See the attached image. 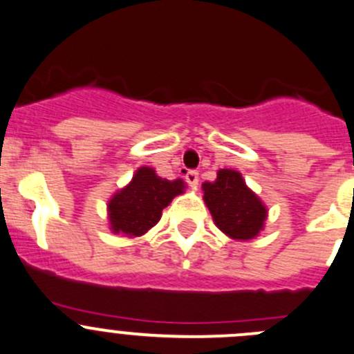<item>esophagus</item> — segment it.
I'll use <instances>...</instances> for the list:
<instances>
[{
  "label": "esophagus",
  "instance_id": "34e87169",
  "mask_svg": "<svg viewBox=\"0 0 354 354\" xmlns=\"http://www.w3.org/2000/svg\"><path fill=\"white\" fill-rule=\"evenodd\" d=\"M185 180H187V183L190 185L192 188H195L198 185V173H197V171H194V169L188 171V173L185 174Z\"/></svg>",
  "mask_w": 354,
  "mask_h": 354
}]
</instances>
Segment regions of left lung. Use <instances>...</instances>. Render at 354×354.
Listing matches in <instances>:
<instances>
[{"instance_id": "8db88e82", "label": "left lung", "mask_w": 354, "mask_h": 354, "mask_svg": "<svg viewBox=\"0 0 354 354\" xmlns=\"http://www.w3.org/2000/svg\"><path fill=\"white\" fill-rule=\"evenodd\" d=\"M204 202L211 211L216 226L233 240L257 236L266 221V205L233 169H219L216 181L202 185Z\"/></svg>"}]
</instances>
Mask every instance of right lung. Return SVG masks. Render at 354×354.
I'll return each instance as SVG.
<instances>
[{"label":"right lung","mask_w":354,"mask_h":354,"mask_svg":"<svg viewBox=\"0 0 354 354\" xmlns=\"http://www.w3.org/2000/svg\"><path fill=\"white\" fill-rule=\"evenodd\" d=\"M185 181L157 176L152 167H140L133 180L109 201V221L114 233L142 236L159 223L162 209L183 194Z\"/></svg>","instance_id":"add662e5"}]
</instances>
